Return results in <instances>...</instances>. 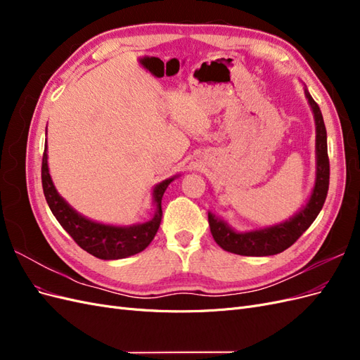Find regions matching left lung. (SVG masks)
Listing matches in <instances>:
<instances>
[{"label": "left lung", "mask_w": 360, "mask_h": 360, "mask_svg": "<svg viewBox=\"0 0 360 360\" xmlns=\"http://www.w3.org/2000/svg\"><path fill=\"white\" fill-rule=\"evenodd\" d=\"M308 103L315 120V158H317V171H315V184L308 202L290 217L288 221L271 225L263 230L238 233L225 221L209 212V225L214 242L224 250L231 254L246 257H267L275 255L290 248L297 238L308 230L319 216L329 191V156H328V134L323 122L320 106L315 103L308 90H304Z\"/></svg>", "instance_id": "left-lung-1"}]
</instances>
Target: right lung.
<instances>
[{
    "mask_svg": "<svg viewBox=\"0 0 360 360\" xmlns=\"http://www.w3.org/2000/svg\"><path fill=\"white\" fill-rule=\"evenodd\" d=\"M176 177L163 180L155 186L153 202L156 212L150 221L130 226H115L86 219L85 216L72 209L53 186L48 168L46 146L41 159V186L52 214L76 243L101 259H120L135 255L151 243L162 221V197L168 184Z\"/></svg>",
    "mask_w": 360,
    "mask_h": 360,
    "instance_id": "add662e5",
    "label": "right lung"
}]
</instances>
